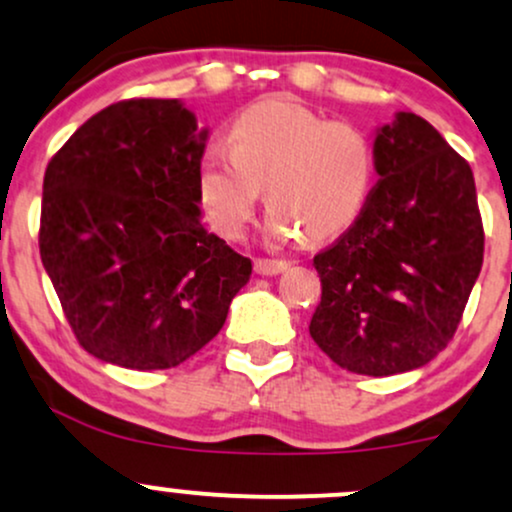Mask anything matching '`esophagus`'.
I'll list each match as a JSON object with an SVG mask.
<instances>
[{
	"instance_id": "obj_1",
	"label": "esophagus",
	"mask_w": 512,
	"mask_h": 512,
	"mask_svg": "<svg viewBox=\"0 0 512 512\" xmlns=\"http://www.w3.org/2000/svg\"><path fill=\"white\" fill-rule=\"evenodd\" d=\"M289 269V262L284 260H255V272L262 276H276Z\"/></svg>"
}]
</instances>
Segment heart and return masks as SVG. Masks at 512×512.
<instances>
[{
  "label": "heart",
  "instance_id": "b5f03b06",
  "mask_svg": "<svg viewBox=\"0 0 512 512\" xmlns=\"http://www.w3.org/2000/svg\"><path fill=\"white\" fill-rule=\"evenodd\" d=\"M226 154L209 149L197 170V192L219 236L238 240L264 187L272 204L264 233L274 243L303 233L313 243L342 236L358 221L375 187V149L349 122H327L315 110L267 98L233 117Z\"/></svg>",
  "mask_w": 512,
  "mask_h": 512
}]
</instances>
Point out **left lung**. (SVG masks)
<instances>
[{
  "instance_id": "1",
  "label": "left lung",
  "mask_w": 512,
  "mask_h": 512,
  "mask_svg": "<svg viewBox=\"0 0 512 512\" xmlns=\"http://www.w3.org/2000/svg\"><path fill=\"white\" fill-rule=\"evenodd\" d=\"M378 185L330 250L315 255L322 296L310 337L358 375L433 361L455 334L484 262L469 163L433 125L397 113L375 129Z\"/></svg>"
}]
</instances>
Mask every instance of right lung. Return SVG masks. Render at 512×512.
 Returning <instances> with one entry per match:
<instances>
[{"label":"right lung","instance_id":"obj_1","mask_svg":"<svg viewBox=\"0 0 512 512\" xmlns=\"http://www.w3.org/2000/svg\"><path fill=\"white\" fill-rule=\"evenodd\" d=\"M207 134L178 98L122 101L48 163L40 257L79 344L105 363L180 366L250 281L248 257L202 226Z\"/></svg>","mask_w":512,"mask_h":512}]
</instances>
